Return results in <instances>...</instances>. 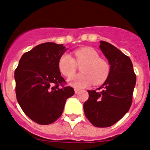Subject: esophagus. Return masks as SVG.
I'll return each instance as SVG.
<instances>
[{
  "instance_id": "esophagus-1",
  "label": "esophagus",
  "mask_w": 150,
  "mask_h": 150,
  "mask_svg": "<svg viewBox=\"0 0 150 150\" xmlns=\"http://www.w3.org/2000/svg\"><path fill=\"white\" fill-rule=\"evenodd\" d=\"M79 89H75V94H77V93H78V92H79Z\"/></svg>"
}]
</instances>
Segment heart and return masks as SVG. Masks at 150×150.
I'll return each instance as SVG.
<instances>
[{
    "label": "heart",
    "instance_id": "1",
    "mask_svg": "<svg viewBox=\"0 0 150 150\" xmlns=\"http://www.w3.org/2000/svg\"><path fill=\"white\" fill-rule=\"evenodd\" d=\"M75 59L70 54H64L58 61V69L63 75L69 78L75 74L77 64H81L82 73L69 80V84L78 89L87 87L94 83L98 85L104 82L110 74V65L99 58V54L91 47H83L74 52Z\"/></svg>",
    "mask_w": 150,
    "mask_h": 150
}]
</instances>
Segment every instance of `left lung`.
I'll list each match as a JSON object with an SVG mask.
<instances>
[{
	"label": "left lung",
	"mask_w": 150,
	"mask_h": 150,
	"mask_svg": "<svg viewBox=\"0 0 150 150\" xmlns=\"http://www.w3.org/2000/svg\"><path fill=\"white\" fill-rule=\"evenodd\" d=\"M99 46L110 65V74L98 90H88L83 103L86 117L97 127H109L121 120L132 102L136 75L128 56L110 43L100 40Z\"/></svg>",
	"instance_id": "1"
}]
</instances>
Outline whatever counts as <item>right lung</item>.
<instances>
[{
    "label": "right lung",
    "mask_w": 150,
    "mask_h": 150,
    "mask_svg": "<svg viewBox=\"0 0 150 150\" xmlns=\"http://www.w3.org/2000/svg\"><path fill=\"white\" fill-rule=\"evenodd\" d=\"M67 49L47 42L24 53L15 71V92L23 112L35 123L47 125L61 115L66 100L75 93L58 69Z\"/></svg>",
    "instance_id": "obj_1"
}]
</instances>
